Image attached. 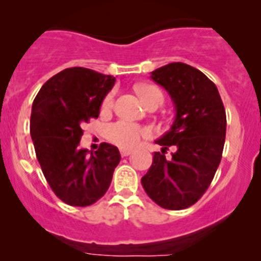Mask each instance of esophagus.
Here are the masks:
<instances>
[{"instance_id": "1", "label": "esophagus", "mask_w": 261, "mask_h": 261, "mask_svg": "<svg viewBox=\"0 0 261 261\" xmlns=\"http://www.w3.org/2000/svg\"><path fill=\"white\" fill-rule=\"evenodd\" d=\"M120 154H121V156H128L132 154V150L130 149H120Z\"/></svg>"}]
</instances>
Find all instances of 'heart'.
Wrapping results in <instances>:
<instances>
[{
	"mask_svg": "<svg viewBox=\"0 0 261 261\" xmlns=\"http://www.w3.org/2000/svg\"><path fill=\"white\" fill-rule=\"evenodd\" d=\"M137 91L144 100L145 105H147L151 100H159L163 103V93L161 89L153 85H140L137 86ZM115 103L114 93H110L102 102V111L112 110ZM150 136V130L144 126H140L137 124L129 123V121H117V123L111 124L107 129V137L112 144L117 145L120 147L125 149H132L140 144L142 138H147Z\"/></svg>",
	"mask_w": 261,
	"mask_h": 261,
	"instance_id": "obj_1",
	"label": "heart"
}]
</instances>
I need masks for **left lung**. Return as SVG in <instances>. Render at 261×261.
I'll use <instances>...</instances> for the list:
<instances>
[{"label": "left lung", "mask_w": 261, "mask_h": 261, "mask_svg": "<svg viewBox=\"0 0 261 261\" xmlns=\"http://www.w3.org/2000/svg\"><path fill=\"white\" fill-rule=\"evenodd\" d=\"M151 78L167 90L176 115L171 129L155 141L162 153H154L141 184L159 206L180 211L201 199L220 166L226 137L225 107L216 85L183 62L155 69ZM170 146L177 151L166 160Z\"/></svg>", "instance_id": "8db88e82"}]
</instances>
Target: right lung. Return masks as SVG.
Returning a JSON list of instances; mask_svg holds the SVG:
<instances>
[{"instance_id": "obj_1", "label": "right lung", "mask_w": 261, "mask_h": 261, "mask_svg": "<svg viewBox=\"0 0 261 261\" xmlns=\"http://www.w3.org/2000/svg\"><path fill=\"white\" fill-rule=\"evenodd\" d=\"M115 77L68 68L41 86L32 103L30 132L41 171L55 195L71 206H89L105 196L119 165V149L102 142L80 149L82 125L99 116Z\"/></svg>"}]
</instances>
